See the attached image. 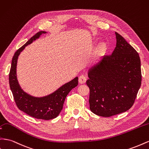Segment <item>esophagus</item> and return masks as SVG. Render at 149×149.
Returning <instances> with one entry per match:
<instances>
[{"label":"esophagus","mask_w":149,"mask_h":149,"mask_svg":"<svg viewBox=\"0 0 149 149\" xmlns=\"http://www.w3.org/2000/svg\"><path fill=\"white\" fill-rule=\"evenodd\" d=\"M86 77L84 75H81L79 77V79H78V81L79 83L81 84H83L86 82Z\"/></svg>","instance_id":"34e87169"}]
</instances>
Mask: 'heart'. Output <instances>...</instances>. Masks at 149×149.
<instances>
[{"label": "heart", "mask_w": 149, "mask_h": 149, "mask_svg": "<svg viewBox=\"0 0 149 149\" xmlns=\"http://www.w3.org/2000/svg\"><path fill=\"white\" fill-rule=\"evenodd\" d=\"M106 49V46L105 45H104V44H102V45H100V46L98 47L97 50L96 51V56H101L104 52L105 51Z\"/></svg>", "instance_id": "1"}]
</instances>
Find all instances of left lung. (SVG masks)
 I'll return each instance as SVG.
<instances>
[{
    "label": "left lung",
    "mask_w": 149,
    "mask_h": 149,
    "mask_svg": "<svg viewBox=\"0 0 149 149\" xmlns=\"http://www.w3.org/2000/svg\"><path fill=\"white\" fill-rule=\"evenodd\" d=\"M113 53L104 56L88 71L90 109L104 117L122 113L133 106L141 86L140 59L137 52L116 33Z\"/></svg>",
    "instance_id": "obj_1"
}]
</instances>
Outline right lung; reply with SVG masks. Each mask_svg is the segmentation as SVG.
<instances>
[{
	"instance_id": "add662e5",
	"label": "right lung",
	"mask_w": 149,
	"mask_h": 149,
	"mask_svg": "<svg viewBox=\"0 0 149 149\" xmlns=\"http://www.w3.org/2000/svg\"><path fill=\"white\" fill-rule=\"evenodd\" d=\"M45 33H46L45 31L38 32L15 52L12 59L9 79L10 90L19 109L34 118L47 120L54 118L59 115L63 109L66 96L73 88L77 86L78 78L76 77L65 84L54 93L41 98L34 97L21 89L16 75L18 56L26 46L30 45L38 39L41 34Z\"/></svg>"
}]
</instances>
